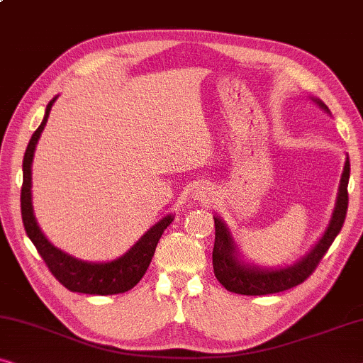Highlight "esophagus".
Here are the masks:
<instances>
[{"label":"esophagus","instance_id":"34e87169","mask_svg":"<svg viewBox=\"0 0 363 363\" xmlns=\"http://www.w3.org/2000/svg\"><path fill=\"white\" fill-rule=\"evenodd\" d=\"M208 197H211V191H208V187L206 186H199L196 189V199L199 202L202 201H208Z\"/></svg>","mask_w":363,"mask_h":363}]
</instances>
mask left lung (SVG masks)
Here are the masks:
<instances>
[{"instance_id":"obj_1","label":"left lung","mask_w":363,"mask_h":363,"mask_svg":"<svg viewBox=\"0 0 363 363\" xmlns=\"http://www.w3.org/2000/svg\"><path fill=\"white\" fill-rule=\"evenodd\" d=\"M320 108L330 113L328 106H325L319 99H313ZM350 177V162L347 157L344 172H342L339 194H337L335 207L333 212L328 228L314 248L306 255L303 259L294 263L293 267L279 268V269H264L255 264H245L242 259H238L237 248L230 235L228 227L218 217H213L216 220V243H213L212 252V264L216 278L227 291L245 296H264L273 293H281V291L291 289L294 286L306 281L318 267L320 259L328 252L330 245L339 235L342 225H344L347 206H349V186Z\"/></svg>"}]
</instances>
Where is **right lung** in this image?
<instances>
[{"label": "right lung", "mask_w": 363, "mask_h": 363, "mask_svg": "<svg viewBox=\"0 0 363 363\" xmlns=\"http://www.w3.org/2000/svg\"><path fill=\"white\" fill-rule=\"evenodd\" d=\"M57 99V96H55ZM55 99L49 101L43 123L30 136L29 145L24 152L23 160V187H21V216L24 230H26L30 242L34 243L44 263L48 264L49 272L54 274L57 281L65 286L72 293H85V294H99L110 296L120 294L130 291L133 286L140 283L145 277L147 267H150L152 255H155L156 245L160 242L162 232L169 227L174 220L172 216L162 217L160 222L155 223L123 257L106 263H89L82 262L70 255L64 253L62 250L55 248L52 243L45 238L40 232L38 220L34 217L33 201H30V166H33L34 150L38 140L43 133L45 123H48L50 108H52Z\"/></svg>", "instance_id": "right-lung-1"}]
</instances>
